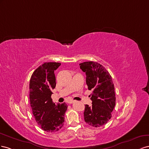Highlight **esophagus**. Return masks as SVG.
Here are the masks:
<instances>
[{"label": "esophagus", "mask_w": 149, "mask_h": 149, "mask_svg": "<svg viewBox=\"0 0 149 149\" xmlns=\"http://www.w3.org/2000/svg\"><path fill=\"white\" fill-rule=\"evenodd\" d=\"M74 102V101H72V100H70V101H69V104H73Z\"/></svg>", "instance_id": "esophagus-1"}]
</instances>
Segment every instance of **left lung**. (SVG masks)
Masks as SVG:
<instances>
[{"label":"left lung","mask_w":149,"mask_h":149,"mask_svg":"<svg viewBox=\"0 0 149 149\" xmlns=\"http://www.w3.org/2000/svg\"><path fill=\"white\" fill-rule=\"evenodd\" d=\"M86 74V84L92 91V105H85L84 120L89 125L99 127L110 119L116 105V94L111 75L103 65L95 62H85L79 64Z\"/></svg>","instance_id":"1"}]
</instances>
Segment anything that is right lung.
Wrapping results in <instances>:
<instances>
[{
	"instance_id": "add662e5",
	"label": "right lung",
	"mask_w": 149,
	"mask_h": 149,
	"mask_svg": "<svg viewBox=\"0 0 149 149\" xmlns=\"http://www.w3.org/2000/svg\"><path fill=\"white\" fill-rule=\"evenodd\" d=\"M61 65L58 62H45L40 65L30 80L29 98L32 113L40 128L55 132L63 125L67 105L53 102L52 91L56 86L54 70Z\"/></svg>"
}]
</instances>
